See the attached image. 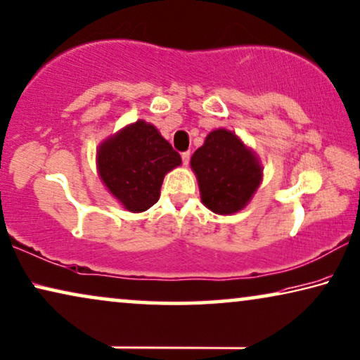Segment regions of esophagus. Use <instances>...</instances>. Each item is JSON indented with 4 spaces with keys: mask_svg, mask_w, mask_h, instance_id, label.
Returning a JSON list of instances; mask_svg holds the SVG:
<instances>
[{
    "mask_svg": "<svg viewBox=\"0 0 360 360\" xmlns=\"http://www.w3.org/2000/svg\"><path fill=\"white\" fill-rule=\"evenodd\" d=\"M190 158H191L190 150H186V153H181V162H184V165H188Z\"/></svg>",
    "mask_w": 360,
    "mask_h": 360,
    "instance_id": "obj_1",
    "label": "esophagus"
}]
</instances>
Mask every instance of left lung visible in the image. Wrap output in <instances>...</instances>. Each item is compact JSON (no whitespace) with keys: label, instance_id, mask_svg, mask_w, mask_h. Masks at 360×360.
<instances>
[{"label":"left lung","instance_id":"left-lung-1","mask_svg":"<svg viewBox=\"0 0 360 360\" xmlns=\"http://www.w3.org/2000/svg\"><path fill=\"white\" fill-rule=\"evenodd\" d=\"M191 169L202 202L216 214L240 211L262 181L258 159L227 129L207 134L205 144L191 155Z\"/></svg>","mask_w":360,"mask_h":360}]
</instances>
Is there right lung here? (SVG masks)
<instances>
[{
	"label": "right lung",
	"mask_w": 360,
	"mask_h": 360,
	"mask_svg": "<svg viewBox=\"0 0 360 360\" xmlns=\"http://www.w3.org/2000/svg\"><path fill=\"white\" fill-rule=\"evenodd\" d=\"M180 164V154L143 120L108 138L97 150L102 181L131 212L155 205L165 174Z\"/></svg>",
	"instance_id": "add662e5"
}]
</instances>
